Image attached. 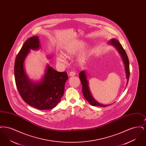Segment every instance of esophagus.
Wrapping results in <instances>:
<instances>
[{"label":"esophagus","instance_id":"obj_1","mask_svg":"<svg viewBox=\"0 0 146 146\" xmlns=\"http://www.w3.org/2000/svg\"><path fill=\"white\" fill-rule=\"evenodd\" d=\"M75 74H76V73L74 72H73V71L70 72V73H69V76H74Z\"/></svg>","mask_w":146,"mask_h":146}]
</instances>
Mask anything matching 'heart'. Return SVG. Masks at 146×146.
<instances>
[{"label":"heart","instance_id":"b5f03b06","mask_svg":"<svg viewBox=\"0 0 146 146\" xmlns=\"http://www.w3.org/2000/svg\"><path fill=\"white\" fill-rule=\"evenodd\" d=\"M85 43L83 42H73L67 47L64 51V55L67 57H70L75 55L80 52L85 46ZM62 54H58L56 56V60L57 62L62 63H65L66 61V57ZM88 56V51L86 50H83L77 57V62L82 64L86 61Z\"/></svg>","mask_w":146,"mask_h":146}]
</instances>
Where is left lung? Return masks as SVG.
Returning a JSON list of instances; mask_svg holds the SVG:
<instances>
[{"instance_id":"1","label":"left lung","mask_w":146,"mask_h":146,"mask_svg":"<svg viewBox=\"0 0 146 146\" xmlns=\"http://www.w3.org/2000/svg\"><path fill=\"white\" fill-rule=\"evenodd\" d=\"M115 47L117 48L120 54V55L122 56L123 60L124 61V63L125 64V72L126 74V78H127V84L126 86L128 83L129 76H130V68H129V61L127 55L125 52V50L123 49L122 45L119 42L118 40L115 39H113L109 42ZM79 78L80 82L82 84V92L85 98L89 102L90 104H91L93 106H100V107H106L109 105H104V104H100L97 101H95V100L92 97L90 91L89 90V85H88V82L87 80V78L86 76L85 72L83 70L79 73Z\"/></svg>"}]
</instances>
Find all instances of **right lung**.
<instances>
[{
    "label": "right lung",
    "instance_id": "add662e5",
    "mask_svg": "<svg viewBox=\"0 0 146 146\" xmlns=\"http://www.w3.org/2000/svg\"><path fill=\"white\" fill-rule=\"evenodd\" d=\"M39 47L38 36L29 38L24 43L15 62V83L25 102L38 110L52 109L60 102L64 91V84L68 78L66 72H57L48 64L40 82L35 83L29 80L24 70V61L30 49L38 50Z\"/></svg>",
    "mask_w": 146,
    "mask_h": 146
}]
</instances>
